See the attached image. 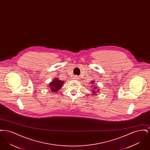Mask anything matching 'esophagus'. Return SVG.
Listing matches in <instances>:
<instances>
[{
	"instance_id": "34e87169",
	"label": "esophagus",
	"mask_w": 150,
	"mask_h": 150,
	"mask_svg": "<svg viewBox=\"0 0 150 150\" xmlns=\"http://www.w3.org/2000/svg\"><path fill=\"white\" fill-rule=\"evenodd\" d=\"M75 78V79H79V77L78 76H76Z\"/></svg>"
}]
</instances>
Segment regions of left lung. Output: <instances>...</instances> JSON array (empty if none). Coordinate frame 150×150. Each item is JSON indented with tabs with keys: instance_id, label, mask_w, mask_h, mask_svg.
Segmentation results:
<instances>
[{
	"instance_id": "8db88e82",
	"label": "left lung",
	"mask_w": 150,
	"mask_h": 150,
	"mask_svg": "<svg viewBox=\"0 0 150 150\" xmlns=\"http://www.w3.org/2000/svg\"><path fill=\"white\" fill-rule=\"evenodd\" d=\"M91 85H92V87L93 88L92 89V92L93 95L94 96H96L97 95V94L99 93V89L98 88V86H96L95 84V83H94V80H92V82H91Z\"/></svg>"
}]
</instances>
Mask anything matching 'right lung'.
Segmentation results:
<instances>
[{
  "mask_svg": "<svg viewBox=\"0 0 150 150\" xmlns=\"http://www.w3.org/2000/svg\"><path fill=\"white\" fill-rule=\"evenodd\" d=\"M64 80H61L58 78H55L52 80L50 83L48 85L50 88V93H56L58 92V91L62 88L64 83Z\"/></svg>",
  "mask_w": 150,
  "mask_h": 150,
  "instance_id": "right-lung-1",
  "label": "right lung"
}]
</instances>
